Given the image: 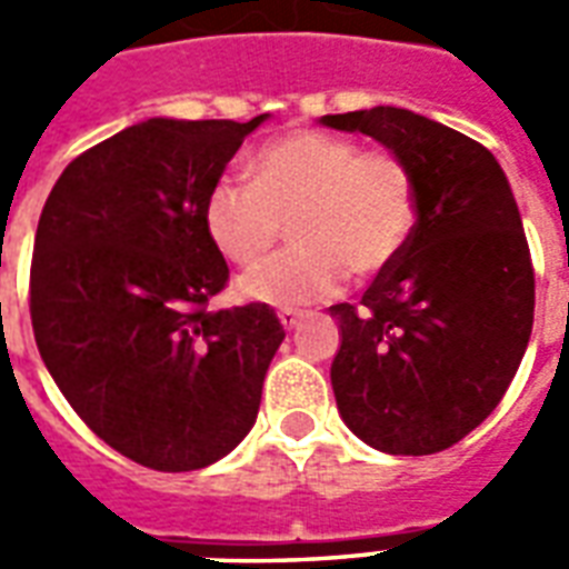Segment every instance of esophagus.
I'll return each mask as SVG.
<instances>
[{"label":"esophagus","instance_id":"34e87169","mask_svg":"<svg viewBox=\"0 0 569 569\" xmlns=\"http://www.w3.org/2000/svg\"><path fill=\"white\" fill-rule=\"evenodd\" d=\"M277 317H280V326H283L286 332H292L298 322L305 320V313H301V310H280Z\"/></svg>","mask_w":569,"mask_h":569}]
</instances>
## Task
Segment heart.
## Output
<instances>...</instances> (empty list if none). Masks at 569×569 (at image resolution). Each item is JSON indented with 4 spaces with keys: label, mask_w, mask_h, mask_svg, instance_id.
<instances>
[{
    "label": "heart",
    "mask_w": 569,
    "mask_h": 569,
    "mask_svg": "<svg viewBox=\"0 0 569 569\" xmlns=\"http://www.w3.org/2000/svg\"><path fill=\"white\" fill-rule=\"evenodd\" d=\"M289 219L296 247L237 277V296L301 308L338 292L347 268L357 277L387 271L418 224V186L402 158L359 151L320 130H296L249 161V179L219 176L203 200L212 247L234 264L259 261Z\"/></svg>",
    "instance_id": "1"
}]
</instances>
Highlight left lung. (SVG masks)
I'll use <instances>...</instances> for the list:
<instances>
[{
	"mask_svg": "<svg viewBox=\"0 0 569 569\" xmlns=\"http://www.w3.org/2000/svg\"><path fill=\"white\" fill-rule=\"evenodd\" d=\"M402 158L418 186L406 252L359 305H332V390L353 436L436 453L488 418L533 329V264L509 179L485 146L396 106L322 116Z\"/></svg>",
	"mask_w": 569,
	"mask_h": 569,
	"instance_id": "left-lung-1",
	"label": "left lung"
}]
</instances>
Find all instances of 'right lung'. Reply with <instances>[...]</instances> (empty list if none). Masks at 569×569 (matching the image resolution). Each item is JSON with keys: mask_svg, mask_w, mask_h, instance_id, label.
<instances>
[{"mask_svg": "<svg viewBox=\"0 0 569 569\" xmlns=\"http://www.w3.org/2000/svg\"><path fill=\"white\" fill-rule=\"evenodd\" d=\"M264 121L149 118L79 154L44 200L30 271L44 369L106 445L158 472L247 439L286 338L268 305L207 308L228 264L203 200Z\"/></svg>", "mask_w": 569, "mask_h": 569, "instance_id": "add662e5", "label": "right lung"}]
</instances>
